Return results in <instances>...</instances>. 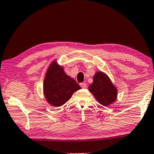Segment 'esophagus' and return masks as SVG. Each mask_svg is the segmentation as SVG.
Wrapping results in <instances>:
<instances>
[{"label":"esophagus","instance_id":"34e87169","mask_svg":"<svg viewBox=\"0 0 154 154\" xmlns=\"http://www.w3.org/2000/svg\"><path fill=\"white\" fill-rule=\"evenodd\" d=\"M80 86H81V87L83 88H86V86H86V84H85V83H81Z\"/></svg>","mask_w":154,"mask_h":154}]
</instances>
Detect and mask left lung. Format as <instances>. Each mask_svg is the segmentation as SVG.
Instances as JSON below:
<instances>
[{"label": "left lung", "instance_id": "left-lung-1", "mask_svg": "<svg viewBox=\"0 0 154 154\" xmlns=\"http://www.w3.org/2000/svg\"><path fill=\"white\" fill-rule=\"evenodd\" d=\"M89 91L98 102L104 106H107L117 99V88L110 81L109 78L102 72H97L94 76V82L88 87Z\"/></svg>", "mask_w": 154, "mask_h": 154}]
</instances>
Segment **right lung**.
<instances>
[{
	"instance_id": "1",
	"label": "right lung",
	"mask_w": 154,
	"mask_h": 154,
	"mask_svg": "<svg viewBox=\"0 0 154 154\" xmlns=\"http://www.w3.org/2000/svg\"><path fill=\"white\" fill-rule=\"evenodd\" d=\"M81 87L54 61L48 68L44 81V94L49 104L60 106L68 102Z\"/></svg>"
}]
</instances>
